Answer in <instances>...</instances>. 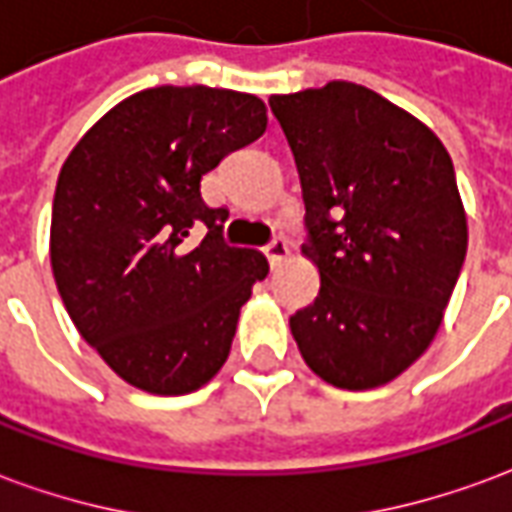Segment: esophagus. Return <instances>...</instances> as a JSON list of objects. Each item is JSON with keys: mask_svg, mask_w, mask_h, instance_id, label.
<instances>
[{"mask_svg": "<svg viewBox=\"0 0 512 512\" xmlns=\"http://www.w3.org/2000/svg\"><path fill=\"white\" fill-rule=\"evenodd\" d=\"M266 255L271 263H279V260H285V257L290 255V249H288V241L282 238V235H274L271 241L266 244Z\"/></svg>", "mask_w": 512, "mask_h": 512, "instance_id": "esophagus-1", "label": "esophagus"}]
</instances>
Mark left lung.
Wrapping results in <instances>:
<instances>
[{"instance_id": "left-lung-1", "label": "left lung", "mask_w": 512, "mask_h": 512, "mask_svg": "<svg viewBox=\"0 0 512 512\" xmlns=\"http://www.w3.org/2000/svg\"><path fill=\"white\" fill-rule=\"evenodd\" d=\"M268 104L299 169L301 252L321 271L290 332L332 386L386 384L436 337L461 277L466 213L450 153L362 84L329 82Z\"/></svg>"}]
</instances>
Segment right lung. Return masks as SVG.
<instances>
[{
  "instance_id": "obj_1",
  "label": "right lung",
  "mask_w": 512,
  "mask_h": 512,
  "mask_svg": "<svg viewBox=\"0 0 512 512\" xmlns=\"http://www.w3.org/2000/svg\"><path fill=\"white\" fill-rule=\"evenodd\" d=\"M266 123L255 95L153 87L106 112L62 164L51 208L57 290L79 334L131 386L186 395L230 354L268 260L224 241L230 211L205 205L200 180Z\"/></svg>"
}]
</instances>
